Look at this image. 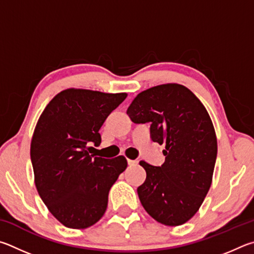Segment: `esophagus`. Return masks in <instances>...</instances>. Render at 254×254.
Listing matches in <instances>:
<instances>
[{"label": "esophagus", "instance_id": "34e87169", "mask_svg": "<svg viewBox=\"0 0 254 254\" xmlns=\"http://www.w3.org/2000/svg\"><path fill=\"white\" fill-rule=\"evenodd\" d=\"M137 164H138V161H132V159H128V165L129 166H136Z\"/></svg>", "mask_w": 254, "mask_h": 254}]
</instances>
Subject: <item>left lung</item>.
I'll list each match as a JSON object with an SVG mask.
<instances>
[{
    "instance_id": "8db88e82",
    "label": "left lung",
    "mask_w": 254,
    "mask_h": 254,
    "mask_svg": "<svg viewBox=\"0 0 254 254\" xmlns=\"http://www.w3.org/2000/svg\"><path fill=\"white\" fill-rule=\"evenodd\" d=\"M127 115L135 124H150V138L165 144L162 166L139 162L146 171L137 189L141 205L159 223L184 224L198 211L212 184L217 141L210 115L190 89L177 83L138 93Z\"/></svg>"
}]
</instances>
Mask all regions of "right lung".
Listing matches in <instances>:
<instances>
[{
  "mask_svg": "<svg viewBox=\"0 0 254 254\" xmlns=\"http://www.w3.org/2000/svg\"><path fill=\"white\" fill-rule=\"evenodd\" d=\"M127 93L66 89L40 116L31 141V162L40 197L70 229H86L105 214L108 194L127 167L124 156L89 155L99 146V129Z\"/></svg>",
  "mask_w": 254,
  "mask_h": 254,
  "instance_id": "1",
  "label": "right lung"
}]
</instances>
